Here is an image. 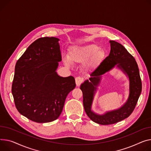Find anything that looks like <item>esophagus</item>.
Here are the masks:
<instances>
[{
	"label": "esophagus",
	"mask_w": 151,
	"mask_h": 151,
	"mask_svg": "<svg viewBox=\"0 0 151 151\" xmlns=\"http://www.w3.org/2000/svg\"><path fill=\"white\" fill-rule=\"evenodd\" d=\"M83 81V78L81 77H76L75 78V82L77 86H79Z\"/></svg>",
	"instance_id": "esophagus-1"
}]
</instances>
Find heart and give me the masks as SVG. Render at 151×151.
I'll list each match as a JSON object with an SVG mask.
<instances>
[{
  "label": "heart",
  "mask_w": 151,
  "mask_h": 151,
  "mask_svg": "<svg viewBox=\"0 0 151 151\" xmlns=\"http://www.w3.org/2000/svg\"><path fill=\"white\" fill-rule=\"evenodd\" d=\"M104 56L103 50L99 49L95 44L75 46L70 48L68 57H64V61L66 65L85 63L84 67L87 70H92L99 63Z\"/></svg>",
  "instance_id": "1"
}]
</instances>
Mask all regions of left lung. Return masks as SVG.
Returning a JSON list of instances; mask_svg holds the SVG:
<instances>
[{"instance_id": "1", "label": "left lung", "mask_w": 151, "mask_h": 151, "mask_svg": "<svg viewBox=\"0 0 151 151\" xmlns=\"http://www.w3.org/2000/svg\"><path fill=\"white\" fill-rule=\"evenodd\" d=\"M109 45V55L90 74L89 80H86L80 87L83 92V105L87 116L95 123L102 125L114 124L129 116L134 111L142 89V80L135 58L121 44L110 41ZM115 65L129 78V98L125 104L118 109L108 112L103 115H98L91 109L96 87L101 81V75Z\"/></svg>"}]
</instances>
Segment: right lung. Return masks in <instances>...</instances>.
I'll use <instances>...</instances> for the list:
<instances>
[{
    "label": "right lung",
    "instance_id": "right-lung-1",
    "mask_svg": "<svg viewBox=\"0 0 151 151\" xmlns=\"http://www.w3.org/2000/svg\"><path fill=\"white\" fill-rule=\"evenodd\" d=\"M59 39L39 38L16 64L12 92L16 109L33 122L44 123L61 115L67 95L76 87L75 78L59 76L62 58Z\"/></svg>",
    "mask_w": 151,
    "mask_h": 151
}]
</instances>
